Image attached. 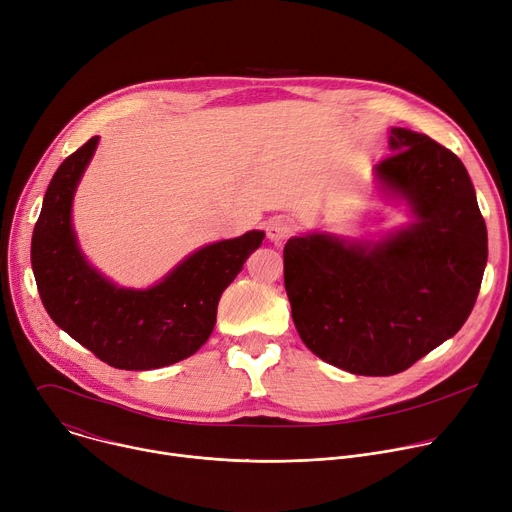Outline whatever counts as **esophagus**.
<instances>
[{
    "instance_id": "esophagus-1",
    "label": "esophagus",
    "mask_w": 512,
    "mask_h": 512,
    "mask_svg": "<svg viewBox=\"0 0 512 512\" xmlns=\"http://www.w3.org/2000/svg\"><path fill=\"white\" fill-rule=\"evenodd\" d=\"M293 231H295L293 221H289V219H285V217L272 219V221L268 223V227H266L268 240H270V242H274V244H283V242H287V240L291 238V235H293Z\"/></svg>"
}]
</instances>
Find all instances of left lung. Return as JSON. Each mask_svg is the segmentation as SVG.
<instances>
[{
  "mask_svg": "<svg viewBox=\"0 0 512 512\" xmlns=\"http://www.w3.org/2000/svg\"><path fill=\"white\" fill-rule=\"evenodd\" d=\"M377 178L416 221L375 244L328 233L291 238L283 252L295 328L322 361L385 377L455 336L480 293L488 231L459 157L426 135L391 129Z\"/></svg>",
  "mask_w": 512,
  "mask_h": 512,
  "instance_id": "1",
  "label": "left lung"
}]
</instances>
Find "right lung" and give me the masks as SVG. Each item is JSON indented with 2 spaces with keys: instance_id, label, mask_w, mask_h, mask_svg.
Here are the masks:
<instances>
[{
  "instance_id": "right-lung-1",
  "label": "right lung",
  "mask_w": 512,
  "mask_h": 512,
  "mask_svg": "<svg viewBox=\"0 0 512 512\" xmlns=\"http://www.w3.org/2000/svg\"><path fill=\"white\" fill-rule=\"evenodd\" d=\"M92 137L55 172L32 233V270L51 320L114 369L147 371L194 355L211 336L217 303L262 244V231L209 244L151 289H121L77 248L73 192L96 151Z\"/></svg>"
}]
</instances>
